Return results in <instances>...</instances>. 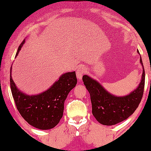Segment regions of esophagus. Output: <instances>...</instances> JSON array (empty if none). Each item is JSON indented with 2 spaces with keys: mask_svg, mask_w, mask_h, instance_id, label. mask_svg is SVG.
I'll return each mask as SVG.
<instances>
[{
  "mask_svg": "<svg viewBox=\"0 0 151 151\" xmlns=\"http://www.w3.org/2000/svg\"><path fill=\"white\" fill-rule=\"evenodd\" d=\"M85 72H86V71H85V68L84 67H80V68L77 70V79L79 80V81H80V80H82L83 76L85 74Z\"/></svg>",
  "mask_w": 151,
  "mask_h": 151,
  "instance_id": "esophagus-1",
  "label": "esophagus"
}]
</instances>
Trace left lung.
Returning a JSON list of instances; mask_svg holds the SVG:
<instances>
[{"label":"left lung","mask_w":151,"mask_h":151,"mask_svg":"<svg viewBox=\"0 0 151 151\" xmlns=\"http://www.w3.org/2000/svg\"><path fill=\"white\" fill-rule=\"evenodd\" d=\"M140 63L143 67L142 58ZM83 81L91 96L93 115L101 124L112 126L127 119L139 106L144 92V67L139 86L125 96L112 95L99 83L88 75L83 76Z\"/></svg>","instance_id":"8db88e82"}]
</instances>
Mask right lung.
Here are the masks:
<instances>
[{
	"label": "right lung",
	"instance_id": "right-lung-1",
	"mask_svg": "<svg viewBox=\"0 0 151 151\" xmlns=\"http://www.w3.org/2000/svg\"><path fill=\"white\" fill-rule=\"evenodd\" d=\"M24 43L25 40L19 46L16 56ZM77 83L75 71L68 72L45 92L29 96L18 90L10 72L11 90L17 109L29 124L42 130L52 129L59 123L63 117L65 100Z\"/></svg>",
	"mask_w": 151,
	"mask_h": 151
}]
</instances>
